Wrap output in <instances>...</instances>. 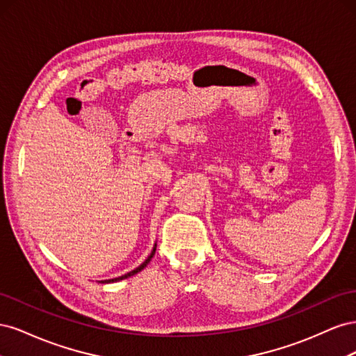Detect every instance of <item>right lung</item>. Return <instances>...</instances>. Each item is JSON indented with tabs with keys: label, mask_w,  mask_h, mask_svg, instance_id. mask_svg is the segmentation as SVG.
<instances>
[{
	"label": "right lung",
	"mask_w": 356,
	"mask_h": 356,
	"mask_svg": "<svg viewBox=\"0 0 356 356\" xmlns=\"http://www.w3.org/2000/svg\"><path fill=\"white\" fill-rule=\"evenodd\" d=\"M156 246L157 245H154V248H153V251H152V254H149L148 255V258H147V260L141 264V266H139V267H136L135 268V270H132V272H129V273H126V275H123V276H118V277H114V279H106V281H102V282H106V284H110V282H117V281H122V279H126V277H129V276H134V275H136L138 272H141L143 270V268L149 263V261H152V258H153V255L156 254Z\"/></svg>",
	"instance_id": "right-lung-1"
}]
</instances>
